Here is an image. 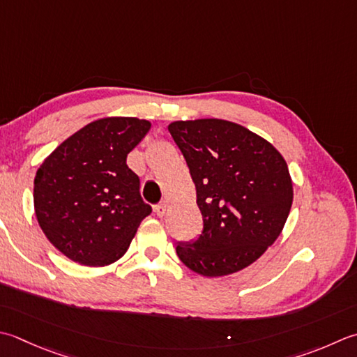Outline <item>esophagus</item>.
Instances as JSON below:
<instances>
[{
	"mask_svg": "<svg viewBox=\"0 0 357 357\" xmlns=\"http://www.w3.org/2000/svg\"><path fill=\"white\" fill-rule=\"evenodd\" d=\"M155 212H156L158 216H160V218H162V216L167 212V204H165V202H160V204H156L155 206Z\"/></svg>",
	"mask_w": 357,
	"mask_h": 357,
	"instance_id": "34e87169",
	"label": "esophagus"
}]
</instances>
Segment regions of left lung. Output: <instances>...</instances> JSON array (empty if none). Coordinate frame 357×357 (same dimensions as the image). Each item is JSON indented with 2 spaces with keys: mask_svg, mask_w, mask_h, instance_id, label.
<instances>
[{
  "mask_svg": "<svg viewBox=\"0 0 357 357\" xmlns=\"http://www.w3.org/2000/svg\"><path fill=\"white\" fill-rule=\"evenodd\" d=\"M169 131L202 215L198 238L176 243L179 260L206 277L244 269L278 238L289 215L292 183L283 156L252 131L220 119L173 122Z\"/></svg>",
  "mask_w": 357,
  "mask_h": 357,
  "instance_id": "left-lung-1",
  "label": "left lung"
}]
</instances>
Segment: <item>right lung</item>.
Masks as SVG:
<instances>
[{"label": "right lung", "mask_w": 357, "mask_h": 357, "mask_svg": "<svg viewBox=\"0 0 357 357\" xmlns=\"http://www.w3.org/2000/svg\"><path fill=\"white\" fill-rule=\"evenodd\" d=\"M150 122L107 117L60 144L33 179V206L47 240L73 261L105 266L130 246L139 222L151 213L141 181L127 165Z\"/></svg>", "instance_id": "obj_1"}]
</instances>
